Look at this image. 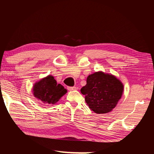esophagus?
<instances>
[{"label": "esophagus", "mask_w": 154, "mask_h": 154, "mask_svg": "<svg viewBox=\"0 0 154 154\" xmlns=\"http://www.w3.org/2000/svg\"><path fill=\"white\" fill-rule=\"evenodd\" d=\"M67 89L69 90V91H72V90H75L77 89L76 87H67Z\"/></svg>", "instance_id": "1"}]
</instances>
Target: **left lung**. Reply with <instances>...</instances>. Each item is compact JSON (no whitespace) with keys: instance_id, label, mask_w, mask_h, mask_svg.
I'll return each instance as SVG.
<instances>
[{"instance_id":"1","label":"left lung","mask_w":154,"mask_h":154,"mask_svg":"<svg viewBox=\"0 0 154 154\" xmlns=\"http://www.w3.org/2000/svg\"><path fill=\"white\" fill-rule=\"evenodd\" d=\"M124 91V85L113 75L95 72L87 77L81 89L85 102L96 113H107L116 107Z\"/></svg>"}]
</instances>
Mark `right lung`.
<instances>
[{"instance_id": "1", "label": "right lung", "mask_w": 154, "mask_h": 154, "mask_svg": "<svg viewBox=\"0 0 154 154\" xmlns=\"http://www.w3.org/2000/svg\"><path fill=\"white\" fill-rule=\"evenodd\" d=\"M67 92V90L61 84H58L51 75H48L33 86V94L36 98L46 105L56 103Z\"/></svg>"}]
</instances>
